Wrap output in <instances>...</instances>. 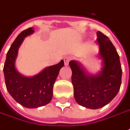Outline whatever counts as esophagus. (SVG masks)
Listing matches in <instances>:
<instances>
[{"mask_svg": "<svg viewBox=\"0 0 130 130\" xmlns=\"http://www.w3.org/2000/svg\"><path fill=\"white\" fill-rule=\"evenodd\" d=\"M70 60H71V58L70 56H67L64 58V63L65 66H68L69 65V62L70 61Z\"/></svg>", "mask_w": 130, "mask_h": 130, "instance_id": "34e87169", "label": "esophagus"}]
</instances>
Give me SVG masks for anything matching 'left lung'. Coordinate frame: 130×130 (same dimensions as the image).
<instances>
[{"label":"left lung","mask_w":130,"mask_h":130,"mask_svg":"<svg viewBox=\"0 0 130 130\" xmlns=\"http://www.w3.org/2000/svg\"><path fill=\"white\" fill-rule=\"evenodd\" d=\"M96 36V43L99 48L98 58L102 61L101 70L90 74L79 61L69 62L75 101L90 109H98L109 103L118 93L122 79L120 57L115 46L99 31Z\"/></svg>","instance_id":"obj_1"}]
</instances>
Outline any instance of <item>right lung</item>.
Returning a JSON list of instances; mask_svg holds the SVG:
<instances>
[{"label":"right lung","mask_w":130,"mask_h":130,"mask_svg":"<svg viewBox=\"0 0 130 130\" xmlns=\"http://www.w3.org/2000/svg\"><path fill=\"white\" fill-rule=\"evenodd\" d=\"M34 32V28L31 27L18 35L8 51L3 68L7 90L18 103L27 108H37L50 103L54 83L60 70L64 66L62 60L31 77H26L18 72L15 61L19 48L25 37Z\"/></svg>","instance_id":"1"}]
</instances>
